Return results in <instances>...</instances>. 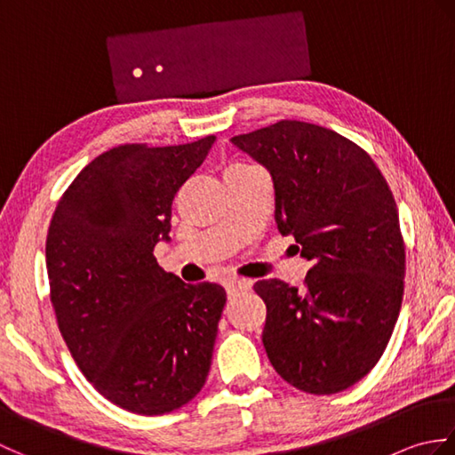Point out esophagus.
Instances as JSON below:
<instances>
[{
	"label": "esophagus",
	"instance_id": "obj_1",
	"mask_svg": "<svg viewBox=\"0 0 455 455\" xmlns=\"http://www.w3.org/2000/svg\"><path fill=\"white\" fill-rule=\"evenodd\" d=\"M225 287H227V293L230 297V295H236L240 291H246V289L250 287V282H248V279H230V282H227Z\"/></svg>",
	"mask_w": 455,
	"mask_h": 455
}]
</instances>
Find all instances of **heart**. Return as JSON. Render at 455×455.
<instances>
[{
  "instance_id": "obj_1",
  "label": "heart",
  "mask_w": 455,
  "mask_h": 455,
  "mask_svg": "<svg viewBox=\"0 0 455 455\" xmlns=\"http://www.w3.org/2000/svg\"><path fill=\"white\" fill-rule=\"evenodd\" d=\"M248 168H254V166H248V164H235V166L228 168V172L230 170H248Z\"/></svg>"
}]
</instances>
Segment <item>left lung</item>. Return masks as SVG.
<instances>
[{
  "label": "left lung",
  "mask_w": 455,
  "mask_h": 455,
  "mask_svg": "<svg viewBox=\"0 0 455 455\" xmlns=\"http://www.w3.org/2000/svg\"><path fill=\"white\" fill-rule=\"evenodd\" d=\"M233 144L272 173L275 220L311 259L303 291L256 282L262 342L299 391L332 395L370 373L389 344L404 293L399 211L381 170L350 139L283 119Z\"/></svg>",
  "instance_id": "obj_1"
}]
</instances>
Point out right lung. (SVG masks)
I'll return each mask as SVG.
<instances>
[{
    "label": "right lung",
    "instance_id": "add662e5",
    "mask_svg": "<svg viewBox=\"0 0 455 455\" xmlns=\"http://www.w3.org/2000/svg\"><path fill=\"white\" fill-rule=\"evenodd\" d=\"M215 137L178 147L121 144L62 193L46 235L58 328L95 389L134 414H166L207 381L225 289L164 272L172 201Z\"/></svg>",
    "mask_w": 455,
    "mask_h": 455
}]
</instances>
